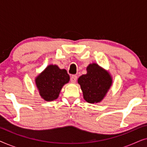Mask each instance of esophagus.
Segmentation results:
<instances>
[{"instance_id":"obj_1","label":"esophagus","mask_w":147,"mask_h":147,"mask_svg":"<svg viewBox=\"0 0 147 147\" xmlns=\"http://www.w3.org/2000/svg\"><path fill=\"white\" fill-rule=\"evenodd\" d=\"M77 79H78V77L76 75H72L71 76V78H70V80H71V83H75V82L77 81Z\"/></svg>"}]
</instances>
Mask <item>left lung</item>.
Listing matches in <instances>:
<instances>
[{"mask_svg": "<svg viewBox=\"0 0 147 147\" xmlns=\"http://www.w3.org/2000/svg\"><path fill=\"white\" fill-rule=\"evenodd\" d=\"M87 74L80 76L78 83L83 92L84 99L90 104L102 101L112 85V78L107 70L96 63L86 67Z\"/></svg>", "mask_w": 147, "mask_h": 147, "instance_id": "obj_1", "label": "left lung"}]
</instances>
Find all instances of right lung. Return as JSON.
<instances>
[{
	"mask_svg": "<svg viewBox=\"0 0 147 147\" xmlns=\"http://www.w3.org/2000/svg\"><path fill=\"white\" fill-rule=\"evenodd\" d=\"M69 81L67 71L53 64L48 65L35 80L40 96L47 102L57 99L63 86Z\"/></svg>",
	"mask_w": 147,
	"mask_h": 147,
	"instance_id": "obj_1",
	"label": "right lung"
}]
</instances>
